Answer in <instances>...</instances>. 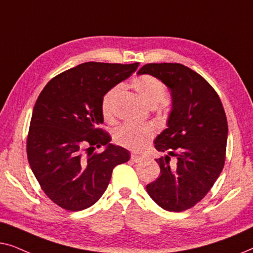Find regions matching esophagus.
<instances>
[{"label": "esophagus", "mask_w": 253, "mask_h": 253, "mask_svg": "<svg viewBox=\"0 0 253 253\" xmlns=\"http://www.w3.org/2000/svg\"><path fill=\"white\" fill-rule=\"evenodd\" d=\"M131 160H132L133 162H136V164H138V162L141 161V157H139V155L132 153V154H131Z\"/></svg>", "instance_id": "esophagus-1"}]
</instances>
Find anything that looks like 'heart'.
I'll list each match as a JSON object with an SVG mask.
<instances>
[{
    "label": "heart",
    "mask_w": 253,
    "mask_h": 253,
    "mask_svg": "<svg viewBox=\"0 0 253 253\" xmlns=\"http://www.w3.org/2000/svg\"><path fill=\"white\" fill-rule=\"evenodd\" d=\"M132 86L145 102L151 107H157L166 99V87L161 81L153 76L143 75L132 81ZM120 91V86H114L108 89L101 99V113L105 119L113 117L114 99ZM154 134V129L147 124L126 123L115 131V140L122 146L139 152L150 143Z\"/></svg>",
    "instance_id": "1"
}]
</instances>
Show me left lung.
I'll list each match as a JSON object with an SVG mask.
<instances>
[{"label":"left lung","instance_id":"obj_1","mask_svg":"<svg viewBox=\"0 0 253 253\" xmlns=\"http://www.w3.org/2000/svg\"><path fill=\"white\" fill-rule=\"evenodd\" d=\"M138 75H151L167 86L171 109L167 129L154 146L160 176L146 185L147 193L169 212H182L207 195L224 166L228 124L214 88L191 69L178 63L145 64ZM176 156L171 164L170 157Z\"/></svg>","mask_w":253,"mask_h":253}]
</instances>
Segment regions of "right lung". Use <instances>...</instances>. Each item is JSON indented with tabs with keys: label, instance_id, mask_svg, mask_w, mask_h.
Here are the masks:
<instances>
[{
	"label": "right lung",
	"instance_id": "right-lung-1",
	"mask_svg": "<svg viewBox=\"0 0 253 253\" xmlns=\"http://www.w3.org/2000/svg\"><path fill=\"white\" fill-rule=\"evenodd\" d=\"M138 65L86 62L57 75L41 91L31 119L27 159L41 189L62 209H88L106 191L113 169L129 161L130 152L110 144L112 138L100 129L101 99ZM101 146V154L89 152Z\"/></svg>",
	"mask_w": 253,
	"mask_h": 253
}]
</instances>
